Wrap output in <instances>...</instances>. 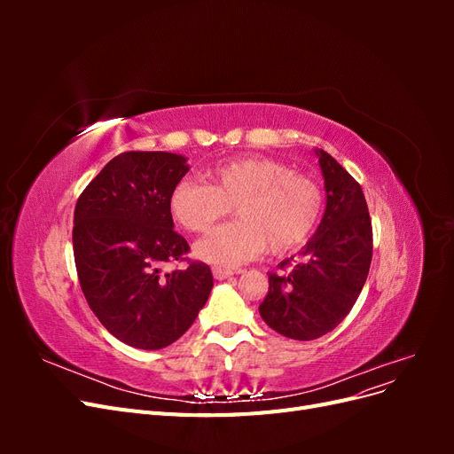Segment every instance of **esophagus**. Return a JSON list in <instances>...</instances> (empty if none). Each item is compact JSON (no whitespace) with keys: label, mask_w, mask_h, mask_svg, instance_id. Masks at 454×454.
<instances>
[{"label":"esophagus","mask_w":454,"mask_h":454,"mask_svg":"<svg viewBox=\"0 0 454 454\" xmlns=\"http://www.w3.org/2000/svg\"><path fill=\"white\" fill-rule=\"evenodd\" d=\"M212 274H214L215 280H227V278L232 277V270L231 269H222V267H214Z\"/></svg>","instance_id":"esophagus-1"}]
</instances>
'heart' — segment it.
Segmentation results:
<instances>
[{
	"label": "heart",
	"mask_w": 454,
	"mask_h": 454,
	"mask_svg": "<svg viewBox=\"0 0 454 454\" xmlns=\"http://www.w3.org/2000/svg\"><path fill=\"white\" fill-rule=\"evenodd\" d=\"M206 182H176L168 208L191 232L210 231L235 206L237 222L215 229L195 246V255L215 267H237L267 248L287 254L305 244L324 210L322 189L287 164L240 157L206 170Z\"/></svg>",
	"instance_id": "1"
}]
</instances>
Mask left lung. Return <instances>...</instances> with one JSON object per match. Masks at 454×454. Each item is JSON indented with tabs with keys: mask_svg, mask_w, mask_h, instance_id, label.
<instances>
[{
	"mask_svg": "<svg viewBox=\"0 0 454 454\" xmlns=\"http://www.w3.org/2000/svg\"><path fill=\"white\" fill-rule=\"evenodd\" d=\"M314 153L325 187L322 222L290 272H269V294L259 305L269 327L295 340L318 339L345 320L373 255V231L360 184L324 149Z\"/></svg>",
	"mask_w": 454,
	"mask_h": 454,
	"instance_id": "obj_1",
	"label": "left lung"
}]
</instances>
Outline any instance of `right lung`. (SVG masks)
I'll use <instances>...</instances> for the list:
<instances>
[{
	"mask_svg": "<svg viewBox=\"0 0 454 454\" xmlns=\"http://www.w3.org/2000/svg\"><path fill=\"white\" fill-rule=\"evenodd\" d=\"M189 172L184 155L127 151L81 193L74 255L81 290L96 318L129 347L159 350L180 339L208 301L206 263L162 272L189 244L174 231L168 197Z\"/></svg>",
	"mask_w": 454,
	"mask_h": 454,
	"instance_id": "obj_1",
	"label": "right lung"
}]
</instances>
